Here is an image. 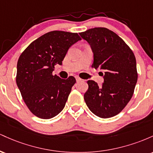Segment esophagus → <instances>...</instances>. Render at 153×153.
<instances>
[{"instance_id": "obj_1", "label": "esophagus", "mask_w": 153, "mask_h": 153, "mask_svg": "<svg viewBox=\"0 0 153 153\" xmlns=\"http://www.w3.org/2000/svg\"><path fill=\"white\" fill-rule=\"evenodd\" d=\"M75 79H76L77 82H79V81H80V80H81V78H79L78 76H75Z\"/></svg>"}]
</instances>
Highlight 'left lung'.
Here are the masks:
<instances>
[{
	"label": "left lung",
	"mask_w": 153,
	"mask_h": 153,
	"mask_svg": "<svg viewBox=\"0 0 153 153\" xmlns=\"http://www.w3.org/2000/svg\"><path fill=\"white\" fill-rule=\"evenodd\" d=\"M79 34L94 52L92 68L103 71L104 79L102 85L88 80L85 103L97 117H114L124 109L134 94L137 81L134 54L120 36L106 28L96 27Z\"/></svg>",
	"instance_id": "1"
}]
</instances>
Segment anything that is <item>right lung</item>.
I'll return each mask as SVG.
<instances>
[{
	"label": "right lung",
	"instance_id": "1",
	"mask_svg": "<svg viewBox=\"0 0 153 153\" xmlns=\"http://www.w3.org/2000/svg\"><path fill=\"white\" fill-rule=\"evenodd\" d=\"M80 39L77 33L50 31L32 42L19 57L16 84L24 103L39 118H52L65 106L76 80L73 76L62 79L52 71L56 65H62L68 49Z\"/></svg>",
	"mask_w": 153,
	"mask_h": 153
}]
</instances>
